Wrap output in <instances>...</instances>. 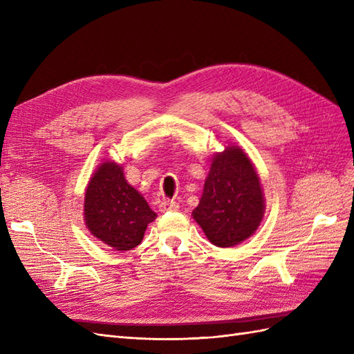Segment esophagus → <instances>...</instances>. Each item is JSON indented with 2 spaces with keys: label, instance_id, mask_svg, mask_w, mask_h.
I'll list each match as a JSON object with an SVG mask.
<instances>
[{
  "label": "esophagus",
  "instance_id": "1",
  "mask_svg": "<svg viewBox=\"0 0 354 354\" xmlns=\"http://www.w3.org/2000/svg\"><path fill=\"white\" fill-rule=\"evenodd\" d=\"M178 208H180V205H178V202H176V201H173V199H164L162 202L159 203V211L160 212H169V211H178Z\"/></svg>",
  "mask_w": 354,
  "mask_h": 354
}]
</instances>
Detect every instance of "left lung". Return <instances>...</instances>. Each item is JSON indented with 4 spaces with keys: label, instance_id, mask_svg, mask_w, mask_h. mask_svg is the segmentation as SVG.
I'll return each mask as SVG.
<instances>
[{
    "label": "left lung",
    "instance_id": "8db88e82",
    "mask_svg": "<svg viewBox=\"0 0 354 354\" xmlns=\"http://www.w3.org/2000/svg\"><path fill=\"white\" fill-rule=\"evenodd\" d=\"M263 211V190L251 160L239 147H226L212 159L199 205L192 216L211 243L227 248L251 236Z\"/></svg>",
    "mask_w": 354,
    "mask_h": 354
}]
</instances>
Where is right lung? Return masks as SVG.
Wrapping results in <instances>:
<instances>
[{"instance_id": "1", "label": "right lung", "mask_w": 354, "mask_h": 354, "mask_svg": "<svg viewBox=\"0 0 354 354\" xmlns=\"http://www.w3.org/2000/svg\"><path fill=\"white\" fill-rule=\"evenodd\" d=\"M84 217L88 230L116 251L133 250L142 242L156 214L145 198L127 183L122 167L104 162L85 190Z\"/></svg>"}]
</instances>
